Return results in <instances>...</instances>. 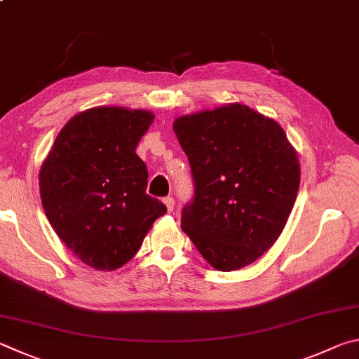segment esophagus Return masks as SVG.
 <instances>
[{"mask_svg": "<svg viewBox=\"0 0 359 359\" xmlns=\"http://www.w3.org/2000/svg\"><path fill=\"white\" fill-rule=\"evenodd\" d=\"M163 203H165L167 210H168L170 212L173 211V208H175V198H173V197H165V198H163Z\"/></svg>", "mask_w": 359, "mask_h": 359, "instance_id": "esophagus-1", "label": "esophagus"}]
</instances>
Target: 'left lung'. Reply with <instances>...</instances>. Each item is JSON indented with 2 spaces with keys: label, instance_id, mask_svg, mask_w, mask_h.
<instances>
[{
  "label": "left lung",
  "instance_id": "1",
  "mask_svg": "<svg viewBox=\"0 0 359 359\" xmlns=\"http://www.w3.org/2000/svg\"><path fill=\"white\" fill-rule=\"evenodd\" d=\"M194 197L181 229L219 271L250 265L284 230L299 187L298 156L284 129L248 105L175 119Z\"/></svg>",
  "mask_w": 359,
  "mask_h": 359
}]
</instances>
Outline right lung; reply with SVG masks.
I'll return each instance as SVG.
<instances>
[{
  "label": "right lung",
  "mask_w": 359,
  "mask_h": 359,
  "mask_svg": "<svg viewBox=\"0 0 359 359\" xmlns=\"http://www.w3.org/2000/svg\"><path fill=\"white\" fill-rule=\"evenodd\" d=\"M154 115L97 107L75 115L39 173L41 198L56 235L96 269L121 268L167 212L147 194L148 170L135 148Z\"/></svg>",
  "instance_id": "add662e5"
}]
</instances>
